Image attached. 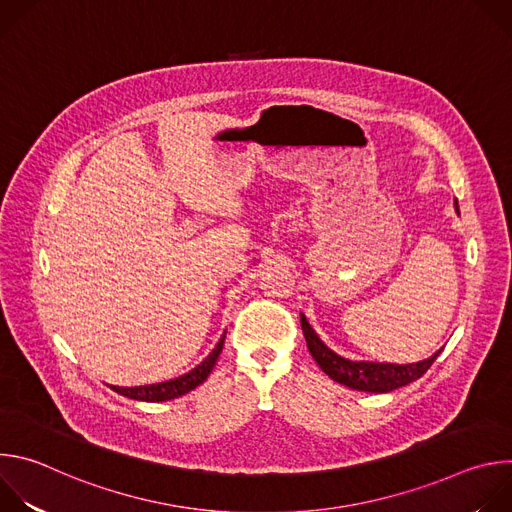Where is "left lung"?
<instances>
[{
  "label": "left lung",
  "mask_w": 512,
  "mask_h": 512,
  "mask_svg": "<svg viewBox=\"0 0 512 512\" xmlns=\"http://www.w3.org/2000/svg\"><path fill=\"white\" fill-rule=\"evenodd\" d=\"M456 212L460 214L458 202ZM302 330L306 336V344L314 360L320 364V369L336 383L354 389V391H367V393H389L399 387H405L419 377L427 373V369L433 364V360L440 356L442 348L433 352L429 358L409 364H395V362H371V360H350L340 354H336L332 348H328L316 330L310 326L308 318L300 314Z\"/></svg>",
  "instance_id": "1"
}]
</instances>
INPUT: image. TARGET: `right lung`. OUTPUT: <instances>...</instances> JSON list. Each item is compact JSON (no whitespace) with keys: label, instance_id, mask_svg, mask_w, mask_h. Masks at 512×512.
Instances as JSON below:
<instances>
[{"label":"right lung","instance_id":"add662e5","mask_svg":"<svg viewBox=\"0 0 512 512\" xmlns=\"http://www.w3.org/2000/svg\"><path fill=\"white\" fill-rule=\"evenodd\" d=\"M227 334V332H225ZM225 334L221 336V340L216 342V346L212 348V352L200 362L196 367L176 379L164 381V383H156V385H141V387H113L115 393L135 399V401H148V403H160V401H170L176 397H182L186 393H190L192 389H196L198 385H202L208 375L212 373L214 364L218 360V354L223 352V344H225Z\"/></svg>","mask_w":512,"mask_h":512}]
</instances>
